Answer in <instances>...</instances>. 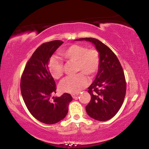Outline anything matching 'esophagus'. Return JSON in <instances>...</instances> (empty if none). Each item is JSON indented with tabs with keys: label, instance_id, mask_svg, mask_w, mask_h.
<instances>
[{
	"label": "esophagus",
	"instance_id": "1",
	"mask_svg": "<svg viewBox=\"0 0 149 149\" xmlns=\"http://www.w3.org/2000/svg\"><path fill=\"white\" fill-rule=\"evenodd\" d=\"M79 94H72V97L73 98H75V97H77L78 96H79Z\"/></svg>",
	"mask_w": 149,
	"mask_h": 149
}]
</instances>
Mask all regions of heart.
<instances>
[{"instance_id": "obj_1", "label": "heart", "mask_w": 149, "mask_h": 149, "mask_svg": "<svg viewBox=\"0 0 149 149\" xmlns=\"http://www.w3.org/2000/svg\"><path fill=\"white\" fill-rule=\"evenodd\" d=\"M59 54L65 59L76 63L77 71L82 72L63 80L59 84L60 91L70 94L79 93L89 83L85 74L92 77L98 69L99 53L94 49L74 44L61 51ZM48 69L55 79H60L63 74V63L58 58L52 57L49 62Z\"/></svg>"}]
</instances>
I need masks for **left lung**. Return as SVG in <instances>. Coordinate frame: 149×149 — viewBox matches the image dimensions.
Listing matches in <instances>:
<instances>
[{"instance_id":"1","label":"left lung","mask_w":149,"mask_h":149,"mask_svg":"<svg viewBox=\"0 0 149 149\" xmlns=\"http://www.w3.org/2000/svg\"><path fill=\"white\" fill-rule=\"evenodd\" d=\"M75 40L90 41L99 53L98 70L88 88L91 100L86 111L94 119L108 121L118 113L125 96L126 82L122 67L114 53L100 40L91 38Z\"/></svg>"}]
</instances>
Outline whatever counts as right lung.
Instances as JSON below:
<instances>
[{
	"label": "right lung",
	"instance_id": "1",
	"mask_svg": "<svg viewBox=\"0 0 149 149\" xmlns=\"http://www.w3.org/2000/svg\"><path fill=\"white\" fill-rule=\"evenodd\" d=\"M63 43L54 40L43 43L31 55L21 79V93L31 115L45 124H55L65 118L72 97L65 93L52 97L56 93L55 82L48 69L50 58Z\"/></svg>",
	"mask_w": 149,
	"mask_h": 149
}]
</instances>
